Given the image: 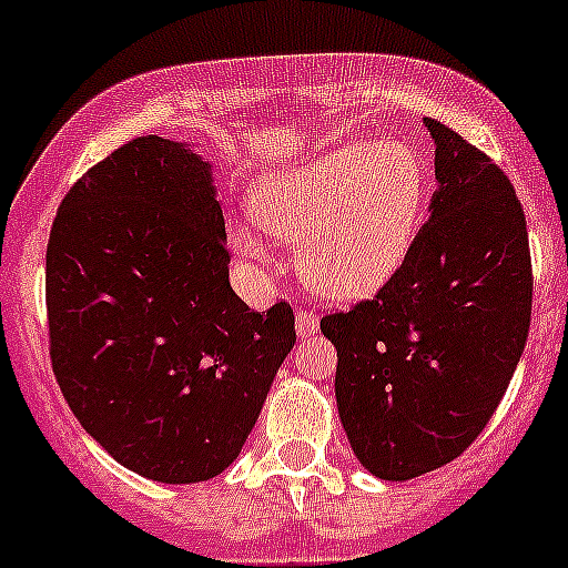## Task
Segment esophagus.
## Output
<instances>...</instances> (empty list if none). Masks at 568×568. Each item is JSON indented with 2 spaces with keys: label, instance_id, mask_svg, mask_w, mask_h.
<instances>
[{
  "label": "esophagus",
  "instance_id": "34e87169",
  "mask_svg": "<svg viewBox=\"0 0 568 568\" xmlns=\"http://www.w3.org/2000/svg\"><path fill=\"white\" fill-rule=\"evenodd\" d=\"M296 329H300L302 337L313 335V332L318 329V316L311 307H300V311H296Z\"/></svg>",
  "mask_w": 568,
  "mask_h": 568
}]
</instances>
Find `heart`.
Here are the masks:
<instances>
[{"instance_id": "b5f03b06", "label": "heart", "mask_w": 568, "mask_h": 568, "mask_svg": "<svg viewBox=\"0 0 568 568\" xmlns=\"http://www.w3.org/2000/svg\"><path fill=\"white\" fill-rule=\"evenodd\" d=\"M426 189V164L406 142H343L272 178L255 194V214L283 242H302V274L321 294L363 300L409 255ZM236 244L266 255L247 227Z\"/></svg>"}]
</instances>
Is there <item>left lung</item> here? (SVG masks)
<instances>
[{"mask_svg":"<svg viewBox=\"0 0 568 568\" xmlns=\"http://www.w3.org/2000/svg\"><path fill=\"white\" fill-rule=\"evenodd\" d=\"M426 125L432 216L374 300L321 318L348 443L385 480L432 473L478 439L530 329L528 225L511 181L454 129Z\"/></svg>","mask_w":568,"mask_h":568,"instance_id":"1","label":"left lung"}]
</instances>
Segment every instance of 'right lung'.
I'll use <instances>...</instances> for the list:
<instances>
[{
    "label": "right lung",
    "mask_w": 568,
    "mask_h": 568,
    "mask_svg": "<svg viewBox=\"0 0 568 568\" xmlns=\"http://www.w3.org/2000/svg\"><path fill=\"white\" fill-rule=\"evenodd\" d=\"M211 164L136 136L79 178L45 250L49 354L84 432L162 484L220 475L247 443L294 311H250L227 280Z\"/></svg>",
    "instance_id": "obj_1"
}]
</instances>
